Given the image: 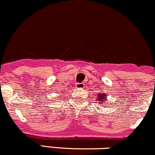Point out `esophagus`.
<instances>
[{"mask_svg": "<svg viewBox=\"0 0 155 155\" xmlns=\"http://www.w3.org/2000/svg\"><path fill=\"white\" fill-rule=\"evenodd\" d=\"M76 87L77 89H79V90H81V89H83L84 87V84L82 83H76Z\"/></svg>", "mask_w": 155, "mask_h": 155, "instance_id": "esophagus-1", "label": "esophagus"}]
</instances>
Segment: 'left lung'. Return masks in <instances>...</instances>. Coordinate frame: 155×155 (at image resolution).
Instances as JSON below:
<instances>
[{
	"label": "left lung",
	"instance_id": "left-lung-1",
	"mask_svg": "<svg viewBox=\"0 0 155 155\" xmlns=\"http://www.w3.org/2000/svg\"><path fill=\"white\" fill-rule=\"evenodd\" d=\"M95 98L96 101H98V103H100L101 104H103L104 103H106V104L108 103L107 95L103 92H99L98 93L96 94Z\"/></svg>",
	"mask_w": 155,
	"mask_h": 155
}]
</instances>
